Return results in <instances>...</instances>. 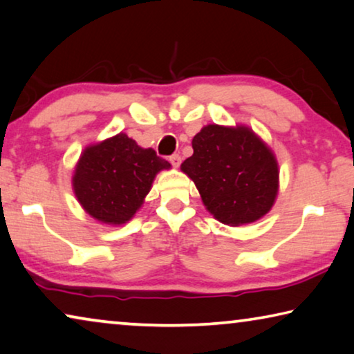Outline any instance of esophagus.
<instances>
[{"mask_svg":"<svg viewBox=\"0 0 354 354\" xmlns=\"http://www.w3.org/2000/svg\"><path fill=\"white\" fill-rule=\"evenodd\" d=\"M168 160L171 162L173 167H179V164H181V156L173 154V156H170V159H168Z\"/></svg>","mask_w":354,"mask_h":354,"instance_id":"1","label":"esophagus"}]
</instances>
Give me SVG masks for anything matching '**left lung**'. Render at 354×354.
Instances as JSON below:
<instances>
[{
	"label": "left lung",
	"instance_id": "1",
	"mask_svg": "<svg viewBox=\"0 0 354 354\" xmlns=\"http://www.w3.org/2000/svg\"><path fill=\"white\" fill-rule=\"evenodd\" d=\"M192 148L181 171L218 222L239 227L271 211L279 194V164L249 126L207 124L194 137Z\"/></svg>",
	"mask_w": 354,
	"mask_h": 354
}]
</instances>
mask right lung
I'll use <instances>...</instances> for the list:
<instances>
[{"mask_svg":"<svg viewBox=\"0 0 354 354\" xmlns=\"http://www.w3.org/2000/svg\"><path fill=\"white\" fill-rule=\"evenodd\" d=\"M170 167L153 148L138 147L136 140L120 132L82 151L72 189L93 218L122 225L142 207L157 173Z\"/></svg>","mask_w":354,"mask_h":354,"instance_id":"obj_1","label":"right lung"}]
</instances>
